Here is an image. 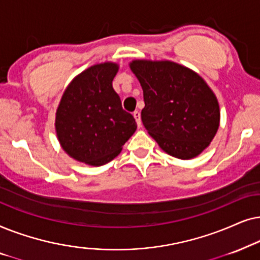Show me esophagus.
Wrapping results in <instances>:
<instances>
[{
    "label": "esophagus",
    "mask_w": 260,
    "mask_h": 260,
    "mask_svg": "<svg viewBox=\"0 0 260 260\" xmlns=\"http://www.w3.org/2000/svg\"><path fill=\"white\" fill-rule=\"evenodd\" d=\"M133 116H134V119H136V121H137L138 127L140 128V126H141V117H140V113L138 112V110H136V112L133 113Z\"/></svg>",
    "instance_id": "34e87169"
}]
</instances>
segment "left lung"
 <instances>
[{
    "label": "left lung",
    "mask_w": 260,
    "mask_h": 260,
    "mask_svg": "<svg viewBox=\"0 0 260 260\" xmlns=\"http://www.w3.org/2000/svg\"><path fill=\"white\" fill-rule=\"evenodd\" d=\"M144 91L141 120L161 150L191 159L208 147L220 122L217 100L196 72L172 61L134 60Z\"/></svg>",
    "instance_id": "left-lung-1"
}]
</instances>
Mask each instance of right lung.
Masks as SVG:
<instances>
[{
	"label": "right lung",
	"instance_id": "add662e5",
	"mask_svg": "<svg viewBox=\"0 0 260 260\" xmlns=\"http://www.w3.org/2000/svg\"><path fill=\"white\" fill-rule=\"evenodd\" d=\"M117 70L114 63L94 65L78 75L61 98L55 131L63 150L76 160L105 165L136 132V120L122 109L113 89Z\"/></svg>",
	"mask_w": 260,
	"mask_h": 260
}]
</instances>
